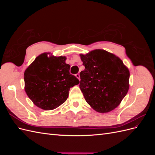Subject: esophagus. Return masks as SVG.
Wrapping results in <instances>:
<instances>
[{"label":"esophagus","instance_id":"obj_1","mask_svg":"<svg viewBox=\"0 0 155 155\" xmlns=\"http://www.w3.org/2000/svg\"><path fill=\"white\" fill-rule=\"evenodd\" d=\"M76 77L79 79V80H80V76H79V74H76Z\"/></svg>","mask_w":155,"mask_h":155}]
</instances>
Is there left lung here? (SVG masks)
I'll use <instances>...</instances> for the list:
<instances>
[{"label": "left lung", "instance_id": "obj_1", "mask_svg": "<svg viewBox=\"0 0 155 155\" xmlns=\"http://www.w3.org/2000/svg\"><path fill=\"white\" fill-rule=\"evenodd\" d=\"M79 55L85 67L80 72L79 88L87 104L100 113L114 110L129 91V68L118 56L105 50Z\"/></svg>", "mask_w": 155, "mask_h": 155}]
</instances>
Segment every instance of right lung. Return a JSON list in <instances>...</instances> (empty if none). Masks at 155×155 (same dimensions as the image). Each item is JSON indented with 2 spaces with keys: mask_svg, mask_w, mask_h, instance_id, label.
<instances>
[{
  "mask_svg": "<svg viewBox=\"0 0 155 155\" xmlns=\"http://www.w3.org/2000/svg\"><path fill=\"white\" fill-rule=\"evenodd\" d=\"M49 52L40 54L24 73L25 90L34 104L50 110L63 104L68 97L70 88L79 83L69 72L70 66L65 56H54Z\"/></svg>",
  "mask_w": 155,
  "mask_h": 155,
  "instance_id": "add662e5",
  "label": "right lung"
}]
</instances>
